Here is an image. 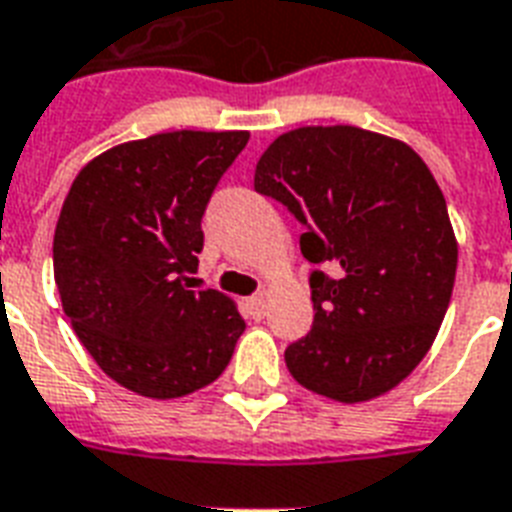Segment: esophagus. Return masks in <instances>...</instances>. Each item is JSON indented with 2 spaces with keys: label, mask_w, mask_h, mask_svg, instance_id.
<instances>
[{
  "label": "esophagus",
  "mask_w": 512,
  "mask_h": 512,
  "mask_svg": "<svg viewBox=\"0 0 512 512\" xmlns=\"http://www.w3.org/2000/svg\"><path fill=\"white\" fill-rule=\"evenodd\" d=\"M248 312H251L256 320L264 318V315H267V296H264V293L251 296V299H248Z\"/></svg>",
  "instance_id": "esophagus-1"
}]
</instances>
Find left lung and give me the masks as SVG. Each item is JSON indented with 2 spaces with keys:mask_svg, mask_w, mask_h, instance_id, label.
<instances>
[{
  "mask_svg": "<svg viewBox=\"0 0 512 512\" xmlns=\"http://www.w3.org/2000/svg\"><path fill=\"white\" fill-rule=\"evenodd\" d=\"M256 192L304 224L310 334L288 344L301 387L339 403L384 395L425 358L449 310L457 240L433 173L411 146L334 125L275 138Z\"/></svg>",
  "mask_w": 512,
  "mask_h": 512,
  "instance_id": "obj_1",
  "label": "left lung"
}]
</instances>
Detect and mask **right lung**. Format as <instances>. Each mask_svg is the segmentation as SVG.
Instances as JSON below:
<instances>
[{"label": "right lung", "mask_w": 512, "mask_h": 512, "mask_svg": "<svg viewBox=\"0 0 512 512\" xmlns=\"http://www.w3.org/2000/svg\"><path fill=\"white\" fill-rule=\"evenodd\" d=\"M245 130H176L98 154L74 178L53 237L74 334L114 382L170 400L216 382L245 331L235 301L192 291L202 216Z\"/></svg>", "instance_id": "add662e5"}]
</instances>
